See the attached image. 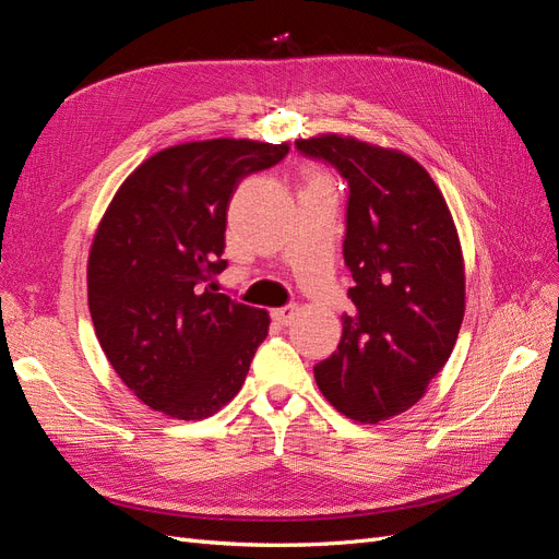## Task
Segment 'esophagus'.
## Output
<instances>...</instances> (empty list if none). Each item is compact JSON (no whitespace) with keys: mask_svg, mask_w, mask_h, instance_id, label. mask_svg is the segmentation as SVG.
Wrapping results in <instances>:
<instances>
[{"mask_svg":"<svg viewBox=\"0 0 559 559\" xmlns=\"http://www.w3.org/2000/svg\"><path fill=\"white\" fill-rule=\"evenodd\" d=\"M296 306H284V308H275L273 312V319L277 321V324H282V326H286V324H292V319H294V314H296Z\"/></svg>","mask_w":559,"mask_h":559,"instance_id":"1","label":"esophagus"}]
</instances>
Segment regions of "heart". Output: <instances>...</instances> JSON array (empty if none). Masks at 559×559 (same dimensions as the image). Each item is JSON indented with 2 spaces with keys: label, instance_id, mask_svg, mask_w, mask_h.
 Here are the masks:
<instances>
[{
  "label": "heart",
  "instance_id": "obj_1",
  "mask_svg": "<svg viewBox=\"0 0 559 559\" xmlns=\"http://www.w3.org/2000/svg\"><path fill=\"white\" fill-rule=\"evenodd\" d=\"M308 186H326V189H331V181H329V177H326V175L312 173V175H310V179H308Z\"/></svg>",
  "mask_w": 559,
  "mask_h": 559
}]
</instances>
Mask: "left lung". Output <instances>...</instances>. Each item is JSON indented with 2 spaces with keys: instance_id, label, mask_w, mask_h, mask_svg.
<instances>
[{
  "instance_id": "left-lung-1",
  "label": "left lung",
  "mask_w": 559,
  "mask_h": 559,
  "mask_svg": "<svg viewBox=\"0 0 559 559\" xmlns=\"http://www.w3.org/2000/svg\"><path fill=\"white\" fill-rule=\"evenodd\" d=\"M300 156L347 181L343 257L354 314L314 380L343 415L376 425L415 405L450 359L464 319V261L443 193L401 151L341 134L298 140Z\"/></svg>"
}]
</instances>
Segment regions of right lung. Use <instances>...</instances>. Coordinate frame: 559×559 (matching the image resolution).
<instances>
[{
	"mask_svg": "<svg viewBox=\"0 0 559 559\" xmlns=\"http://www.w3.org/2000/svg\"><path fill=\"white\" fill-rule=\"evenodd\" d=\"M289 144L205 140L134 170L95 233L88 308L130 392L177 419H205L240 392L270 317L205 284L226 270V212L238 183Z\"/></svg>",
	"mask_w": 559,
	"mask_h": 559,
	"instance_id": "obj_1",
	"label": "right lung"
}]
</instances>
